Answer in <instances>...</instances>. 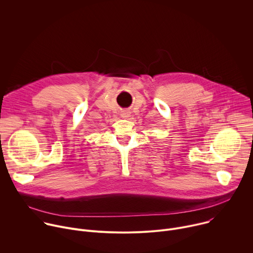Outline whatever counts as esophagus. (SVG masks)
Wrapping results in <instances>:
<instances>
[{
  "label": "esophagus",
  "instance_id": "esophagus-1",
  "mask_svg": "<svg viewBox=\"0 0 253 253\" xmlns=\"http://www.w3.org/2000/svg\"><path fill=\"white\" fill-rule=\"evenodd\" d=\"M121 116H122L123 118H127V117L129 116V112H127V111H122Z\"/></svg>",
  "mask_w": 253,
  "mask_h": 253
}]
</instances>
